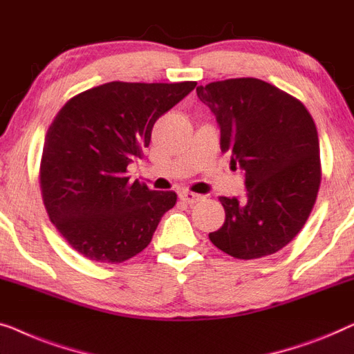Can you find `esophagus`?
<instances>
[{
    "mask_svg": "<svg viewBox=\"0 0 354 354\" xmlns=\"http://www.w3.org/2000/svg\"><path fill=\"white\" fill-rule=\"evenodd\" d=\"M179 198L186 203H196V202H198L201 196H197V194L189 192V191H183V192H179Z\"/></svg>",
    "mask_w": 354,
    "mask_h": 354,
    "instance_id": "obj_1",
    "label": "esophagus"
}]
</instances>
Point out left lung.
I'll use <instances>...</instances> for the list:
<instances>
[{
    "mask_svg": "<svg viewBox=\"0 0 354 354\" xmlns=\"http://www.w3.org/2000/svg\"><path fill=\"white\" fill-rule=\"evenodd\" d=\"M221 133V151L245 176V198L220 197L226 220L208 237L241 260L272 255L310 216L321 184L317 129L306 107L258 78L197 86Z\"/></svg>",
    "mask_w": 354,
    "mask_h": 354,
    "instance_id": "1",
    "label": "left lung"
}]
</instances>
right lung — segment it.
<instances>
[{
  "mask_svg": "<svg viewBox=\"0 0 354 354\" xmlns=\"http://www.w3.org/2000/svg\"><path fill=\"white\" fill-rule=\"evenodd\" d=\"M196 84L111 82L59 111L44 138L39 184L49 220L83 257L129 260L175 207V192L129 183L127 170L149 147L153 123Z\"/></svg>",
  "mask_w": 354,
  "mask_h": 354,
  "instance_id": "add662e5",
  "label": "right lung"
}]
</instances>
